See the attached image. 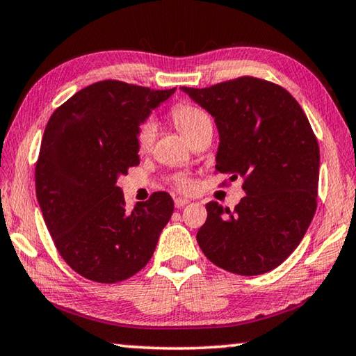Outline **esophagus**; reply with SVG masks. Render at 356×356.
<instances>
[{"label": "esophagus", "instance_id": "34e87169", "mask_svg": "<svg viewBox=\"0 0 356 356\" xmlns=\"http://www.w3.org/2000/svg\"><path fill=\"white\" fill-rule=\"evenodd\" d=\"M189 204V199H186V197H177L175 199V207L177 209H183L184 205H188Z\"/></svg>", "mask_w": 356, "mask_h": 356}]
</instances>
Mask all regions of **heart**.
Returning a JSON list of instances; mask_svg holds the SVG:
<instances>
[{
  "mask_svg": "<svg viewBox=\"0 0 356 356\" xmlns=\"http://www.w3.org/2000/svg\"><path fill=\"white\" fill-rule=\"evenodd\" d=\"M172 118L175 125L178 127V130L183 133L184 136L188 138L189 141H193L195 136H199L200 133L209 130L212 127V118L197 106L186 104V102H181V104H177L172 109ZM157 135V123L152 120V118H147L140 123L136 131V146L138 151L147 152L149 149L152 147L154 140H156ZM177 186L181 191H189L193 188V183L189 179H178Z\"/></svg>",
  "mask_w": 356,
  "mask_h": 356,
  "instance_id": "b5f03b06",
  "label": "heart"
}]
</instances>
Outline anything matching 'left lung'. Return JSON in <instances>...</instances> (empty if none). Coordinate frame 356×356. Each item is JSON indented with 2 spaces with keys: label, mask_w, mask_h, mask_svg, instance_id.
Listing matches in <instances>:
<instances>
[{
  "label": "left lung",
  "mask_w": 356,
  "mask_h": 356,
  "mask_svg": "<svg viewBox=\"0 0 356 356\" xmlns=\"http://www.w3.org/2000/svg\"><path fill=\"white\" fill-rule=\"evenodd\" d=\"M181 90L215 118L216 172L244 179L245 195L233 212L207 204L199 247L236 275L275 270L300 244L316 212L319 147L305 112L289 91L255 76Z\"/></svg>",
  "instance_id": "8db88e82"
}]
</instances>
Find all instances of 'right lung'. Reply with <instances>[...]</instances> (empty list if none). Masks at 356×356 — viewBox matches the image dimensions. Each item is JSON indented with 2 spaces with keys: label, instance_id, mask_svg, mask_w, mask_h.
<instances>
[{
  "label": "right lung",
  "instance_id": "obj_1",
  "mask_svg": "<svg viewBox=\"0 0 356 356\" xmlns=\"http://www.w3.org/2000/svg\"><path fill=\"white\" fill-rule=\"evenodd\" d=\"M173 92L102 80L49 117L35 165L37 199L56 249L86 280L114 284L136 275L173 213L162 191L128 212L117 186L140 163L138 127Z\"/></svg>",
  "mask_w": 356,
  "mask_h": 356
}]
</instances>
